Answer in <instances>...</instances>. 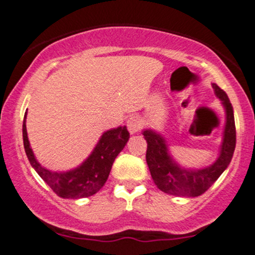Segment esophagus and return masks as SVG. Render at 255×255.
I'll return each mask as SVG.
<instances>
[{"label":"esophagus","mask_w":255,"mask_h":255,"mask_svg":"<svg viewBox=\"0 0 255 255\" xmlns=\"http://www.w3.org/2000/svg\"><path fill=\"white\" fill-rule=\"evenodd\" d=\"M143 121L139 116H132V117L128 118L127 121V128L129 130L130 134H135V133L140 132L142 129Z\"/></svg>","instance_id":"obj_1"}]
</instances>
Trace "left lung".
I'll return each instance as SVG.
<instances>
[{"instance_id": "1", "label": "left lung", "mask_w": 255, "mask_h": 255, "mask_svg": "<svg viewBox=\"0 0 255 255\" xmlns=\"http://www.w3.org/2000/svg\"><path fill=\"white\" fill-rule=\"evenodd\" d=\"M215 94L222 101L226 110V126L220 156L212 165L202 169L181 168L168 151V144L161 134L151 129H144L146 144V164L150 175L159 190L175 196L196 197L207 191L213 182L221 176L232 160L236 148V125L233 107L222 89L212 85Z\"/></svg>"}]
</instances>
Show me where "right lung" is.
<instances>
[{
  "label": "right lung",
  "mask_w": 255,
  "mask_h": 255,
  "mask_svg": "<svg viewBox=\"0 0 255 255\" xmlns=\"http://www.w3.org/2000/svg\"><path fill=\"white\" fill-rule=\"evenodd\" d=\"M25 116L23 121V144L28 160L38 175L63 199H82L96 194L107 181L113 161L129 139V132L126 127L107 130L81 165L65 173H56L43 168L35 159L28 140Z\"/></svg>",
  "instance_id": "1"
}]
</instances>
